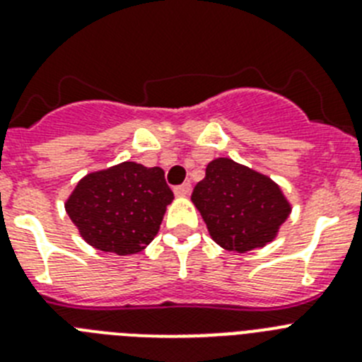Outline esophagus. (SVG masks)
Wrapping results in <instances>:
<instances>
[{
    "mask_svg": "<svg viewBox=\"0 0 362 362\" xmlns=\"http://www.w3.org/2000/svg\"><path fill=\"white\" fill-rule=\"evenodd\" d=\"M174 192H175V196L185 197V196H188V194H190V192H192V185L190 183L179 185V187L174 188Z\"/></svg>",
    "mask_w": 362,
    "mask_h": 362,
    "instance_id": "esophagus-1",
    "label": "esophagus"
}]
</instances>
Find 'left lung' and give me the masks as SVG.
<instances>
[{"mask_svg": "<svg viewBox=\"0 0 362 362\" xmlns=\"http://www.w3.org/2000/svg\"><path fill=\"white\" fill-rule=\"evenodd\" d=\"M192 203L206 223L210 238L238 254L274 241L292 212L276 181L230 158L206 165L204 179L192 192Z\"/></svg>", "mask_w": 362, "mask_h": 362, "instance_id": "obj_1", "label": "left lung"}]
</instances>
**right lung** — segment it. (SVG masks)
<instances>
[{
  "label": "right lung",
  "instance_id": "1",
  "mask_svg": "<svg viewBox=\"0 0 362 362\" xmlns=\"http://www.w3.org/2000/svg\"><path fill=\"white\" fill-rule=\"evenodd\" d=\"M172 199L163 168L124 161L79 179L65 210L95 250L130 255L158 235Z\"/></svg>",
  "mask_w": 362,
  "mask_h": 362
}]
</instances>
